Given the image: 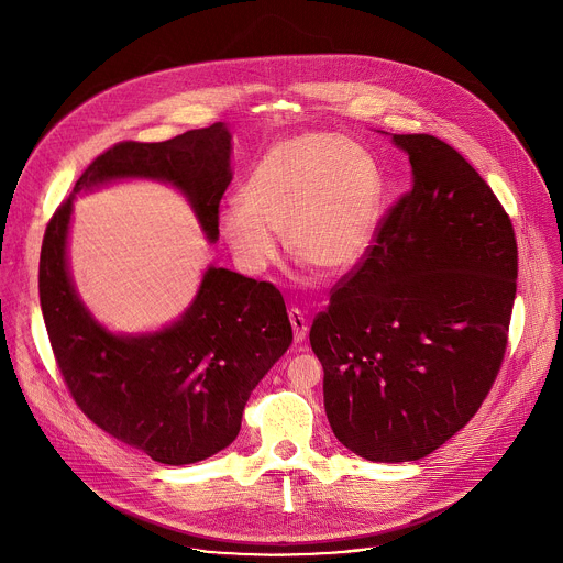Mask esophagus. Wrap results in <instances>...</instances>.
<instances>
[{
  "label": "esophagus",
  "mask_w": 563,
  "mask_h": 563,
  "mask_svg": "<svg viewBox=\"0 0 563 563\" xmlns=\"http://www.w3.org/2000/svg\"><path fill=\"white\" fill-rule=\"evenodd\" d=\"M289 323H291V328H294V341H296V343H302L305 336H307V323H305L302 313H300L296 307L289 309Z\"/></svg>",
  "instance_id": "34e87169"
}]
</instances>
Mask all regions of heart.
<instances>
[{
    "instance_id": "1",
    "label": "heart",
    "mask_w": 563,
    "mask_h": 563,
    "mask_svg": "<svg viewBox=\"0 0 563 563\" xmlns=\"http://www.w3.org/2000/svg\"><path fill=\"white\" fill-rule=\"evenodd\" d=\"M385 185L376 157L336 133H300L274 142L218 216L235 263L261 274L280 254L343 274L372 252L383 220Z\"/></svg>"
}]
</instances>
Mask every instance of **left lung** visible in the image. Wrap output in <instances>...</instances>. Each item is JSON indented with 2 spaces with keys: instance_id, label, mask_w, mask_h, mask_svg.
<instances>
[{
  "instance_id": "obj_1",
  "label": "left lung",
  "mask_w": 563,
  "mask_h": 563,
  "mask_svg": "<svg viewBox=\"0 0 563 563\" xmlns=\"http://www.w3.org/2000/svg\"><path fill=\"white\" fill-rule=\"evenodd\" d=\"M412 189L309 330L336 439L367 461H417L481 408L517 294L510 216L467 159L428 133L391 137Z\"/></svg>"
}]
</instances>
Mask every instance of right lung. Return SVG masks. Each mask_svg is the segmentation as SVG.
I'll list each match as a JSON object with an SVG mask.
<instances>
[{
	"instance_id": "add662e5",
	"label": "right lung",
	"mask_w": 563,
	"mask_h": 563,
	"mask_svg": "<svg viewBox=\"0 0 563 563\" xmlns=\"http://www.w3.org/2000/svg\"><path fill=\"white\" fill-rule=\"evenodd\" d=\"M231 135L222 122L165 142H118L75 183L157 178L183 189L202 229L218 238V207L231 183ZM73 198L51 216L40 256V302L55 363L75 406L113 439L165 465L202 461L240 432L252 389L287 352L283 294L209 267L194 305L172 328L115 336L79 302L66 272Z\"/></svg>"
}]
</instances>
